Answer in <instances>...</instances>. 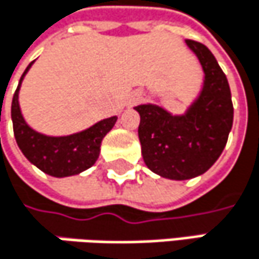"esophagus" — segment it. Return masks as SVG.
Listing matches in <instances>:
<instances>
[{
    "instance_id": "obj_1",
    "label": "esophagus",
    "mask_w": 259,
    "mask_h": 259,
    "mask_svg": "<svg viewBox=\"0 0 259 259\" xmlns=\"http://www.w3.org/2000/svg\"><path fill=\"white\" fill-rule=\"evenodd\" d=\"M139 100H141V94H132V97H130V100H129V105L132 106V105L138 103Z\"/></svg>"
}]
</instances>
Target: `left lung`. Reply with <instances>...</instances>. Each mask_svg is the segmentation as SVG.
Instances as JSON below:
<instances>
[{
	"mask_svg": "<svg viewBox=\"0 0 259 259\" xmlns=\"http://www.w3.org/2000/svg\"><path fill=\"white\" fill-rule=\"evenodd\" d=\"M205 73L199 97L184 115H171L156 105H139L138 135L148 169L171 180L204 174L222 154L233 127L228 79L207 46L186 40Z\"/></svg>",
	"mask_w": 259,
	"mask_h": 259,
	"instance_id": "left-lung-1",
	"label": "left lung"
}]
</instances>
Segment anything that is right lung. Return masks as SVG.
Returning a JSON list of instances; mask_svg holds the SVG:
<instances>
[{
	"label": "right lung",
	"mask_w": 259,
	"mask_h": 259,
	"mask_svg": "<svg viewBox=\"0 0 259 259\" xmlns=\"http://www.w3.org/2000/svg\"><path fill=\"white\" fill-rule=\"evenodd\" d=\"M26 67L19 80L18 90L12 102V120L16 142L26 159L34 163L40 171L52 177H69L91 168L100 153V144L105 135L114 127L117 117L102 120L90 129L69 136H46L32 130L25 123L19 108V88L21 82L31 67Z\"/></svg>",
	"instance_id": "obj_1"
}]
</instances>
